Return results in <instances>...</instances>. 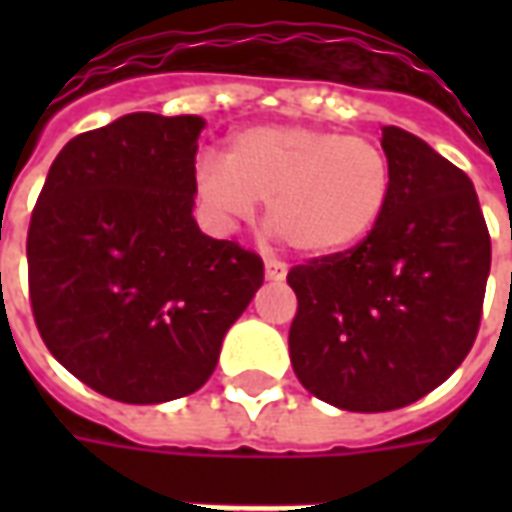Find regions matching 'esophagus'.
Returning a JSON list of instances; mask_svg holds the SVG:
<instances>
[{
	"mask_svg": "<svg viewBox=\"0 0 512 512\" xmlns=\"http://www.w3.org/2000/svg\"><path fill=\"white\" fill-rule=\"evenodd\" d=\"M285 277H288V266H285V263H279V260H266V279H271V282H282Z\"/></svg>",
	"mask_w": 512,
	"mask_h": 512,
	"instance_id": "1",
	"label": "esophagus"
}]
</instances>
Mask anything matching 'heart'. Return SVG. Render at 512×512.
<instances>
[{
  "label": "heart",
  "instance_id": "1",
  "mask_svg": "<svg viewBox=\"0 0 512 512\" xmlns=\"http://www.w3.org/2000/svg\"><path fill=\"white\" fill-rule=\"evenodd\" d=\"M389 189L392 169L373 139L312 126L244 128L224 158L205 156L194 167L197 200L216 219H249L266 200L268 227L310 257L365 241Z\"/></svg>",
  "mask_w": 512,
  "mask_h": 512
}]
</instances>
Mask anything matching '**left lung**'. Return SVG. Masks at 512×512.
<instances>
[{
    "instance_id": "1",
    "label": "left lung",
    "mask_w": 512,
    "mask_h": 512,
    "mask_svg": "<svg viewBox=\"0 0 512 512\" xmlns=\"http://www.w3.org/2000/svg\"><path fill=\"white\" fill-rule=\"evenodd\" d=\"M392 189L362 244L290 268V362L345 411H392L444 384L472 351L491 235L472 180L397 126L381 134Z\"/></svg>"
}]
</instances>
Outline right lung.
<instances>
[{"label": "right lung", "mask_w": 512, "mask_h": 512, "mask_svg": "<svg viewBox=\"0 0 512 512\" xmlns=\"http://www.w3.org/2000/svg\"><path fill=\"white\" fill-rule=\"evenodd\" d=\"M205 120L134 112L73 136L27 235L29 301L51 356L120 403L197 392L263 285V260L194 222Z\"/></svg>", "instance_id": "obj_1"}]
</instances>
